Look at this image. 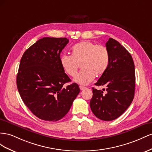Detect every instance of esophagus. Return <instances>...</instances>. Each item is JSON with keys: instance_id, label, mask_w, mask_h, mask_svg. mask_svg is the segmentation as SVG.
<instances>
[{"instance_id": "esophagus-1", "label": "esophagus", "mask_w": 152, "mask_h": 152, "mask_svg": "<svg viewBox=\"0 0 152 152\" xmlns=\"http://www.w3.org/2000/svg\"><path fill=\"white\" fill-rule=\"evenodd\" d=\"M80 90H83L85 89V88H86V87H85V86H80Z\"/></svg>"}]
</instances>
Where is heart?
<instances>
[{
    "label": "heart",
    "instance_id": "b5f03b06",
    "mask_svg": "<svg viewBox=\"0 0 152 152\" xmlns=\"http://www.w3.org/2000/svg\"><path fill=\"white\" fill-rule=\"evenodd\" d=\"M60 62L64 71L71 77L76 75L80 65L82 71L74 81L85 85L92 81L95 76H100L106 72L110 62L109 51L102 45L81 41L71 48V56L62 55Z\"/></svg>",
    "mask_w": 152,
    "mask_h": 152
}]
</instances>
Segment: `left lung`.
<instances>
[{
	"mask_svg": "<svg viewBox=\"0 0 152 152\" xmlns=\"http://www.w3.org/2000/svg\"><path fill=\"white\" fill-rule=\"evenodd\" d=\"M106 46L110 55L109 65L95 85L106 86L107 92L104 94L92 88L90 106L98 118L111 121L122 115L132 103L136 76L132 56L120 42L110 38Z\"/></svg>",
	"mask_w": 152,
	"mask_h": 152,
	"instance_id": "1",
	"label": "left lung"
}]
</instances>
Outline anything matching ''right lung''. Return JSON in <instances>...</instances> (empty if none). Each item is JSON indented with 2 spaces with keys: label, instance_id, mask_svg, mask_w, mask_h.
<instances>
[{
  "label": "right lung",
  "instance_id": "add662e5",
  "mask_svg": "<svg viewBox=\"0 0 152 152\" xmlns=\"http://www.w3.org/2000/svg\"><path fill=\"white\" fill-rule=\"evenodd\" d=\"M69 42L66 37H43L25 51L21 58L16 84L21 99L39 118L50 122L66 115L79 94L60 62V53Z\"/></svg>",
  "mask_w": 152,
  "mask_h": 152
}]
</instances>
